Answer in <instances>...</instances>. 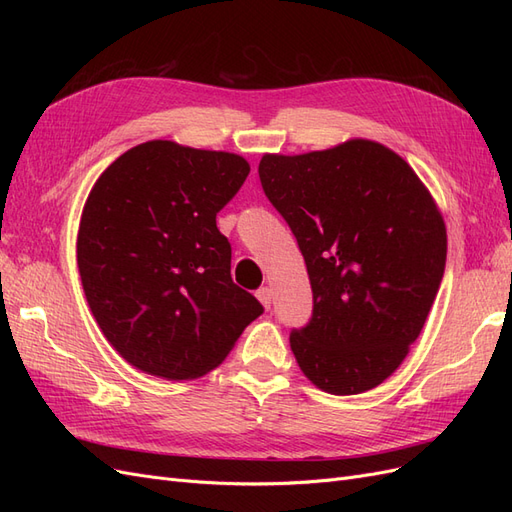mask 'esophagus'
<instances>
[{
  "label": "esophagus",
  "instance_id": "34e87169",
  "mask_svg": "<svg viewBox=\"0 0 512 512\" xmlns=\"http://www.w3.org/2000/svg\"><path fill=\"white\" fill-rule=\"evenodd\" d=\"M256 297H258V301L265 305V309H269L271 307V299H273V292H271V288L269 286H262L258 292H256Z\"/></svg>",
  "mask_w": 512,
  "mask_h": 512
}]
</instances>
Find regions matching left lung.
<instances>
[{
  "mask_svg": "<svg viewBox=\"0 0 512 512\" xmlns=\"http://www.w3.org/2000/svg\"><path fill=\"white\" fill-rule=\"evenodd\" d=\"M288 222L314 292L290 333L303 374L331 395L382 384L421 335L446 265V226L429 190L395 151L365 138L258 164Z\"/></svg>",
  "mask_w": 512,
  "mask_h": 512,
  "instance_id": "obj_1",
  "label": "left lung"
}]
</instances>
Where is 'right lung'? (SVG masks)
Masks as SVG:
<instances>
[{
    "label": "right lung",
    "mask_w": 512,
    "mask_h": 512,
    "mask_svg": "<svg viewBox=\"0 0 512 512\" xmlns=\"http://www.w3.org/2000/svg\"><path fill=\"white\" fill-rule=\"evenodd\" d=\"M247 175L237 153L149 141L91 188L76 239L85 297L111 346L145 374L205 376L265 312L232 282L215 224Z\"/></svg>",
    "instance_id": "add662e5"
}]
</instances>
